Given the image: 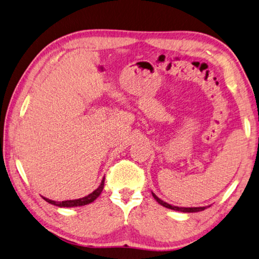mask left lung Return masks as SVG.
I'll use <instances>...</instances> for the list:
<instances>
[{"label": "left lung", "mask_w": 259, "mask_h": 259, "mask_svg": "<svg viewBox=\"0 0 259 259\" xmlns=\"http://www.w3.org/2000/svg\"><path fill=\"white\" fill-rule=\"evenodd\" d=\"M153 197L155 198V200L157 201L158 204H161L162 206H164V207L166 208H170V209H173V210H178V211H183V213H196V211H200V210H204L206 207H179V206H173L171 204H167L165 203V201H163L162 199H159L158 197L154 194V192H152Z\"/></svg>", "instance_id": "1"}]
</instances>
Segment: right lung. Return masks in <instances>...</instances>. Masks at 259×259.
I'll return each instance as SVG.
<instances>
[{
  "label": "right lung",
  "mask_w": 259,
  "mask_h": 259,
  "mask_svg": "<svg viewBox=\"0 0 259 259\" xmlns=\"http://www.w3.org/2000/svg\"><path fill=\"white\" fill-rule=\"evenodd\" d=\"M103 188H104V178H103L100 187H98L96 190H94L92 194H89L88 196L83 197V198L73 199V200H64V201L51 200L49 198H45V197H43V198L48 201V203H50L52 205H55V206H59V207H77V206H83V205H88V204L93 203V201L101 195Z\"/></svg>",
  "instance_id": "right-lung-1"
}]
</instances>
